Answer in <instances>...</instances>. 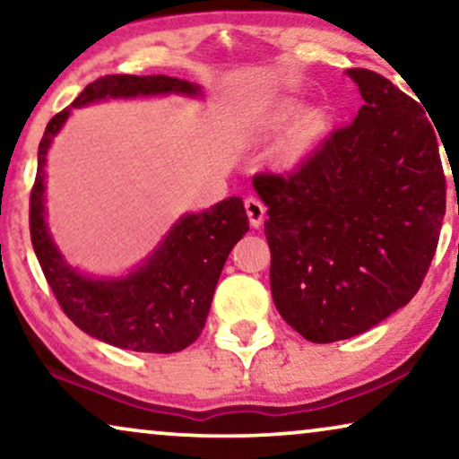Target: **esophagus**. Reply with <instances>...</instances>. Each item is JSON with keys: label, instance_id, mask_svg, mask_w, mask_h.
<instances>
[{"label": "esophagus", "instance_id": "34e87169", "mask_svg": "<svg viewBox=\"0 0 459 459\" xmlns=\"http://www.w3.org/2000/svg\"><path fill=\"white\" fill-rule=\"evenodd\" d=\"M244 209H247L250 225H253V228H261L263 219H265V204H263L256 196H247V200H244Z\"/></svg>", "mask_w": 459, "mask_h": 459}]
</instances>
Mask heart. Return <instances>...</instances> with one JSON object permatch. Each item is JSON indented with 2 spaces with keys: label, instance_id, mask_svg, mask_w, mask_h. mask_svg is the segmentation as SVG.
I'll list each match as a JSON object with an SVG mask.
<instances>
[{
  "label": "heart",
  "instance_id": "obj_1",
  "mask_svg": "<svg viewBox=\"0 0 459 459\" xmlns=\"http://www.w3.org/2000/svg\"><path fill=\"white\" fill-rule=\"evenodd\" d=\"M300 110H303V104L299 100L286 98L275 104L261 123V131L278 134V131L288 127L294 117L298 118L297 122L293 120L295 123L280 143L278 156L284 165H297L316 152L332 129V118L324 108L305 110L303 115H300Z\"/></svg>",
  "mask_w": 459,
  "mask_h": 459
}]
</instances>
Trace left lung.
<instances>
[{
	"mask_svg": "<svg viewBox=\"0 0 459 459\" xmlns=\"http://www.w3.org/2000/svg\"><path fill=\"white\" fill-rule=\"evenodd\" d=\"M347 74L363 98L355 121L297 171L253 179L267 204L273 303L311 342L363 334L410 303L445 217L432 118L382 74Z\"/></svg>",
	"mask_w": 459,
	"mask_h": 459,
	"instance_id": "8db88e82",
	"label": "left lung"
}]
</instances>
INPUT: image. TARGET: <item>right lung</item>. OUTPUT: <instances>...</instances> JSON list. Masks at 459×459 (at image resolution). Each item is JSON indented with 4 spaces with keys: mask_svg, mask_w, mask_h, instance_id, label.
I'll use <instances>...</instances> for the list:
<instances>
[{
    "mask_svg": "<svg viewBox=\"0 0 459 459\" xmlns=\"http://www.w3.org/2000/svg\"><path fill=\"white\" fill-rule=\"evenodd\" d=\"M167 93L203 96L200 85L165 74H106L93 81L48 123L30 190V242L62 311L85 334L140 353H178L200 336L230 250L248 231L242 198L231 196L203 212H187L154 253L123 278H91L68 265L48 231L46 160L73 108L108 98Z\"/></svg>",
    "mask_w": 459,
    "mask_h": 459,
    "instance_id": "add662e5",
    "label": "right lung"
}]
</instances>
